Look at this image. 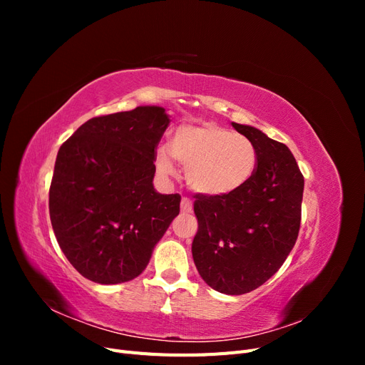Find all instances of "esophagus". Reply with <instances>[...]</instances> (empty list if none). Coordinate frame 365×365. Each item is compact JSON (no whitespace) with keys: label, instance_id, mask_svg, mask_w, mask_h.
Returning <instances> with one entry per match:
<instances>
[{"label":"esophagus","instance_id":"1","mask_svg":"<svg viewBox=\"0 0 365 365\" xmlns=\"http://www.w3.org/2000/svg\"><path fill=\"white\" fill-rule=\"evenodd\" d=\"M181 212L182 213H192L193 212V202L189 197H182L181 200Z\"/></svg>","mask_w":365,"mask_h":365}]
</instances>
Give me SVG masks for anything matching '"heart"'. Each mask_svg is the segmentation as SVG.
I'll return each mask as SVG.
<instances>
[{
	"label": "heart",
	"mask_w": 365,
	"mask_h": 365,
	"mask_svg": "<svg viewBox=\"0 0 365 365\" xmlns=\"http://www.w3.org/2000/svg\"><path fill=\"white\" fill-rule=\"evenodd\" d=\"M173 160L187 172L189 187L202 196L224 197L240 190L257 168L254 143L235 130L216 123L176 128L172 146H160L157 170L169 176Z\"/></svg>",
	"instance_id": "obj_1"
}]
</instances>
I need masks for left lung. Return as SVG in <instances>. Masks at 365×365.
Returning a JSON list of instances; mask_svg holds the SVG:
<instances>
[{
  "instance_id": "8db88e82",
  "label": "left lung",
  "mask_w": 365,
  "mask_h": 365,
  "mask_svg": "<svg viewBox=\"0 0 365 365\" xmlns=\"http://www.w3.org/2000/svg\"><path fill=\"white\" fill-rule=\"evenodd\" d=\"M231 125L254 143L257 168L233 195H195L197 233L192 254L210 288L242 295L271 279L294 248L304 178L288 146L257 128Z\"/></svg>"
}]
</instances>
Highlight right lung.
Masks as SVG:
<instances>
[{
	"mask_svg": "<svg viewBox=\"0 0 365 365\" xmlns=\"http://www.w3.org/2000/svg\"><path fill=\"white\" fill-rule=\"evenodd\" d=\"M170 123L161 106L88 120L58 152L50 219L65 257L85 279L129 282L180 213L181 196L153 189L155 149Z\"/></svg>",
	"mask_w": 365,
	"mask_h": 365,
	"instance_id": "1",
	"label": "right lung"
}]
</instances>
